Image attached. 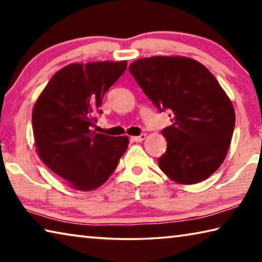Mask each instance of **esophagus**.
I'll list each match as a JSON object with an SVG mask.
<instances>
[{"instance_id": "esophagus-1", "label": "esophagus", "mask_w": 262, "mask_h": 262, "mask_svg": "<svg viewBox=\"0 0 262 262\" xmlns=\"http://www.w3.org/2000/svg\"><path fill=\"white\" fill-rule=\"evenodd\" d=\"M145 137H147V135H145V134H141L140 136H133V137H132V141H134V142H142L143 140H145Z\"/></svg>"}]
</instances>
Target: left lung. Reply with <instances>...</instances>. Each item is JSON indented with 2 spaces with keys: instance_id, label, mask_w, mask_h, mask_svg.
Instances as JSON below:
<instances>
[{
  "instance_id": "obj_1",
  "label": "left lung",
  "mask_w": 262,
  "mask_h": 262,
  "mask_svg": "<svg viewBox=\"0 0 262 262\" xmlns=\"http://www.w3.org/2000/svg\"><path fill=\"white\" fill-rule=\"evenodd\" d=\"M129 72L172 125L162 130L167 149L161 170L181 185L201 183L224 162L236 114L220 83L205 66L185 56H152L132 62Z\"/></svg>"
}]
</instances>
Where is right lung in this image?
I'll list each match as a JSON object with an SVG mask.
<instances>
[{
    "label": "right lung",
    "mask_w": 262,
    "mask_h": 262,
    "mask_svg": "<svg viewBox=\"0 0 262 262\" xmlns=\"http://www.w3.org/2000/svg\"><path fill=\"white\" fill-rule=\"evenodd\" d=\"M127 68V61L72 63L51 78L33 106L38 156L70 187L92 190L103 185L127 150V136L92 130L105 92Z\"/></svg>",
    "instance_id": "add662e5"
}]
</instances>
